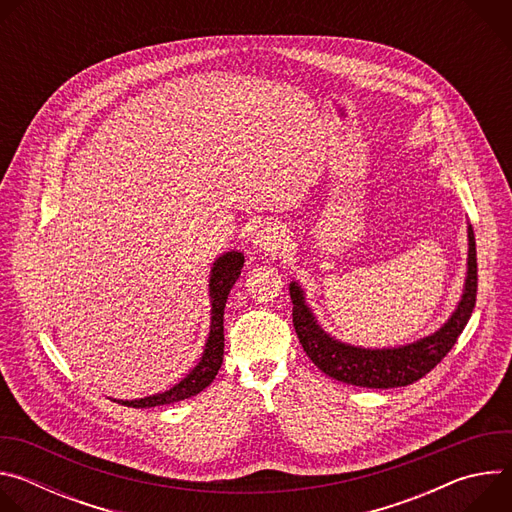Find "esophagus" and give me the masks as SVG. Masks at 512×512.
I'll return each instance as SVG.
<instances>
[{
	"label": "esophagus",
	"instance_id": "1",
	"mask_svg": "<svg viewBox=\"0 0 512 512\" xmlns=\"http://www.w3.org/2000/svg\"><path fill=\"white\" fill-rule=\"evenodd\" d=\"M283 237H285V231H283L279 225L267 223V225H263V229L257 233L255 243H257L259 249L273 253V251H279V247H281V243H283Z\"/></svg>",
	"mask_w": 512,
	"mask_h": 512
}]
</instances>
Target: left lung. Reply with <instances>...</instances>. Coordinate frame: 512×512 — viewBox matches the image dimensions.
Instances as JSON below:
<instances>
[{"mask_svg": "<svg viewBox=\"0 0 512 512\" xmlns=\"http://www.w3.org/2000/svg\"><path fill=\"white\" fill-rule=\"evenodd\" d=\"M468 237V279L464 298L458 310L440 332H435L433 336H427L409 346L387 350H364L332 340L312 318L308 306L304 304L302 289L296 283H289V296L291 302H294V312H291V316H294V328L310 360L324 375L346 385L367 389L405 387L425 377L433 367L442 362V358L458 342V336L464 332L476 306L478 263L472 227Z\"/></svg>", "mask_w": 512, "mask_h": 512, "instance_id": "obj_1", "label": "left lung"}]
</instances>
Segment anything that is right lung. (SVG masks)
<instances>
[{
    "mask_svg": "<svg viewBox=\"0 0 512 512\" xmlns=\"http://www.w3.org/2000/svg\"><path fill=\"white\" fill-rule=\"evenodd\" d=\"M245 263V257L241 253H227L221 259H218L212 267L210 275V298H212V322H210V336L202 354V360L198 362V367L180 381L176 387H172L166 393L154 395V397H145V399H135V401H117L127 407H158V405H168L174 401L188 399L192 395H198L202 389H206L212 379L216 377L218 369L223 364V354H225V304L229 298V291L235 285V281L241 275V267Z\"/></svg>",
    "mask_w": 512,
    "mask_h": 512,
    "instance_id": "add662e5",
    "label": "right lung"
}]
</instances>
